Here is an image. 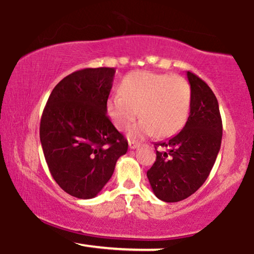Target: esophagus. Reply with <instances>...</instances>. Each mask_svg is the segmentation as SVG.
I'll list each match as a JSON object with an SVG mask.
<instances>
[{
	"mask_svg": "<svg viewBox=\"0 0 254 254\" xmlns=\"http://www.w3.org/2000/svg\"><path fill=\"white\" fill-rule=\"evenodd\" d=\"M128 146H129L130 149H136V148L139 147L140 144L137 143V142H134V141H129V143H128Z\"/></svg>",
	"mask_w": 254,
	"mask_h": 254,
	"instance_id": "obj_1",
	"label": "esophagus"
}]
</instances>
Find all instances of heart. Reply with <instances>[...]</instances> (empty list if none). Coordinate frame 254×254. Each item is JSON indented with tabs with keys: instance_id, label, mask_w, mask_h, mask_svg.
Returning <instances> with one entry per match:
<instances>
[{
	"instance_id": "1",
	"label": "heart",
	"mask_w": 254,
	"mask_h": 254,
	"mask_svg": "<svg viewBox=\"0 0 254 254\" xmlns=\"http://www.w3.org/2000/svg\"><path fill=\"white\" fill-rule=\"evenodd\" d=\"M190 107L191 87L186 79L148 71L126 75L120 93L111 95L106 101L107 115L118 129L129 127L137 113L142 118L129 129L131 139L176 134L186 125Z\"/></svg>"
}]
</instances>
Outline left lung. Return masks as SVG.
Instances as JSON below:
<instances>
[{"label": "left lung", "instance_id": "left-lung-1", "mask_svg": "<svg viewBox=\"0 0 254 254\" xmlns=\"http://www.w3.org/2000/svg\"><path fill=\"white\" fill-rule=\"evenodd\" d=\"M191 107L186 126L166 142H159L156 161L147 171L153 192L167 203L180 202L202 187L222 143L223 125L218 101L205 81L187 72ZM156 148V147H155Z\"/></svg>", "mask_w": 254, "mask_h": 254}]
</instances>
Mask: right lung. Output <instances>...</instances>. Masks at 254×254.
<instances>
[{
  "label": "right lung",
  "mask_w": 254,
  "mask_h": 254,
  "mask_svg": "<svg viewBox=\"0 0 254 254\" xmlns=\"http://www.w3.org/2000/svg\"><path fill=\"white\" fill-rule=\"evenodd\" d=\"M115 68H84L56 85L39 136L49 170L68 195L93 198L113 175L128 142L107 117Z\"/></svg>",
  "instance_id": "add662e5"
}]
</instances>
